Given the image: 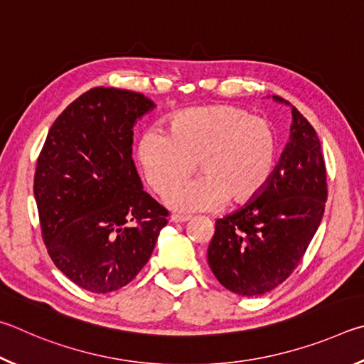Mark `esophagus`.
Here are the masks:
<instances>
[{"mask_svg": "<svg viewBox=\"0 0 364 364\" xmlns=\"http://www.w3.org/2000/svg\"><path fill=\"white\" fill-rule=\"evenodd\" d=\"M190 218H187V215H178V214H172L171 215V222H174V224H186V222H188Z\"/></svg>", "mask_w": 364, "mask_h": 364, "instance_id": "esophagus-1", "label": "esophagus"}]
</instances>
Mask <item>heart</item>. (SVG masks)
Masks as SVG:
<instances>
[{"label": "heart", "mask_w": 364, "mask_h": 364, "mask_svg": "<svg viewBox=\"0 0 364 364\" xmlns=\"http://www.w3.org/2000/svg\"><path fill=\"white\" fill-rule=\"evenodd\" d=\"M278 140L269 121L245 108L218 104L186 108L168 119V134L145 131L136 159L151 190L163 193L199 164L203 176L178 184L164 203L183 214L215 211L228 201L246 205L269 186Z\"/></svg>", "instance_id": "heart-1"}]
</instances>
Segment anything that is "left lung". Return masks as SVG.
Instances as JSON below:
<instances>
[{
    "mask_svg": "<svg viewBox=\"0 0 364 364\" xmlns=\"http://www.w3.org/2000/svg\"><path fill=\"white\" fill-rule=\"evenodd\" d=\"M291 107L289 142L256 200L215 220L208 264L228 291L260 296L288 278L321 224L328 198L320 139L307 118Z\"/></svg>",
    "mask_w": 364,
    "mask_h": 364,
    "instance_id": "obj_1",
    "label": "left lung"
}]
</instances>
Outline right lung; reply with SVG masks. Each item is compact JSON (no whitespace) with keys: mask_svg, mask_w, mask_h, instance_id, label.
Instances as JSON below:
<instances>
[{"mask_svg":"<svg viewBox=\"0 0 364 364\" xmlns=\"http://www.w3.org/2000/svg\"><path fill=\"white\" fill-rule=\"evenodd\" d=\"M155 107L140 92L94 87L57 117L38 158L44 243L57 269L86 291L131 283L168 224L132 159V127Z\"/></svg>","mask_w":364,"mask_h":364,"instance_id":"obj_1","label":"right lung"}]
</instances>
